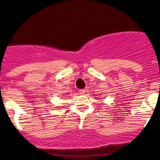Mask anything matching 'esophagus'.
Listing matches in <instances>:
<instances>
[{"label": "esophagus", "mask_w": 160, "mask_h": 160, "mask_svg": "<svg viewBox=\"0 0 160 160\" xmlns=\"http://www.w3.org/2000/svg\"><path fill=\"white\" fill-rule=\"evenodd\" d=\"M79 93H80V95H84V93H85V90H84V89H81V90H80L79 91Z\"/></svg>", "instance_id": "esophagus-1"}]
</instances>
